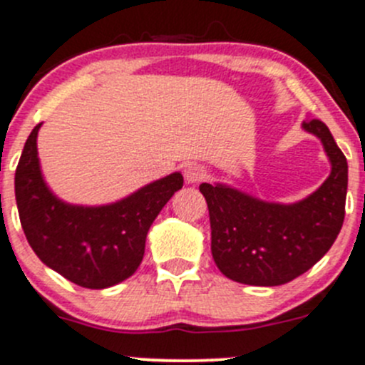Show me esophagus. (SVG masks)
Here are the masks:
<instances>
[{
    "instance_id": "esophagus-1",
    "label": "esophagus",
    "mask_w": 365,
    "mask_h": 365,
    "mask_svg": "<svg viewBox=\"0 0 365 365\" xmlns=\"http://www.w3.org/2000/svg\"><path fill=\"white\" fill-rule=\"evenodd\" d=\"M204 178H205V168L202 167V165L190 163L186 168H184V179H186V182L190 184L200 182Z\"/></svg>"
}]
</instances>
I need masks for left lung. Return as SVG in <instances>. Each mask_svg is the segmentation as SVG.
<instances>
[{"label": "left lung", "mask_w": 365, "mask_h": 365, "mask_svg": "<svg viewBox=\"0 0 365 365\" xmlns=\"http://www.w3.org/2000/svg\"><path fill=\"white\" fill-rule=\"evenodd\" d=\"M302 128L317 136L330 160L327 181L293 204L268 202L227 184H200L211 220V254L227 279L282 286L312 268L344 222L348 161L321 120Z\"/></svg>", "instance_id": "left-lung-1"}]
</instances>
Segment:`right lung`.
Wrapping results in <instances>:
<instances>
[{
	"label": "right lung",
	"instance_id": "1",
	"mask_svg": "<svg viewBox=\"0 0 365 365\" xmlns=\"http://www.w3.org/2000/svg\"><path fill=\"white\" fill-rule=\"evenodd\" d=\"M41 125L28 136L16 170V202L28 243L46 266L78 286L106 289L120 284L138 269L150 225L182 187L181 172L111 204H68L49 190L42 175Z\"/></svg>",
	"mask_w": 365,
	"mask_h": 365
}]
</instances>
